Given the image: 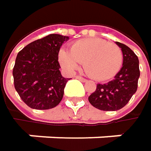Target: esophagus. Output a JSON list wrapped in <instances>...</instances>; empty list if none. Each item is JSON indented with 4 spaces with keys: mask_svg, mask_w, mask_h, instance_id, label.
I'll return each instance as SVG.
<instances>
[{
    "mask_svg": "<svg viewBox=\"0 0 151 151\" xmlns=\"http://www.w3.org/2000/svg\"><path fill=\"white\" fill-rule=\"evenodd\" d=\"M76 78L79 79V80L82 81V82H86V81H87L86 78H82V77H80V76H76Z\"/></svg>",
    "mask_w": 151,
    "mask_h": 151,
    "instance_id": "esophagus-1",
    "label": "esophagus"
}]
</instances>
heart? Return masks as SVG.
I'll list each match as a JSON object with an SVG mask.
<instances>
[{
    "label": "heart",
    "instance_id": "heart-1",
    "mask_svg": "<svg viewBox=\"0 0 151 151\" xmlns=\"http://www.w3.org/2000/svg\"><path fill=\"white\" fill-rule=\"evenodd\" d=\"M59 62L63 68L73 72L83 62L86 73L92 78L104 81L112 78L123 63L122 49L101 38H86L73 43L70 50H61Z\"/></svg>",
    "mask_w": 151,
    "mask_h": 151
}]
</instances>
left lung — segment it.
Segmentation results:
<instances>
[{
	"instance_id": "obj_1",
	"label": "left lung",
	"mask_w": 151,
	"mask_h": 151,
	"mask_svg": "<svg viewBox=\"0 0 151 151\" xmlns=\"http://www.w3.org/2000/svg\"><path fill=\"white\" fill-rule=\"evenodd\" d=\"M123 53L122 67L114 78L106 84H97L96 90L88 97L91 105L103 111H116L128 104L137 90L140 77L139 60L127 45L116 42Z\"/></svg>"
}]
</instances>
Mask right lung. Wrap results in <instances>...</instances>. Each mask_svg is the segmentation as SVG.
Segmentation results:
<instances>
[{
  "label": "right lung",
  "mask_w": 151,
  "mask_h": 151,
  "mask_svg": "<svg viewBox=\"0 0 151 151\" xmlns=\"http://www.w3.org/2000/svg\"><path fill=\"white\" fill-rule=\"evenodd\" d=\"M69 37L50 34L37 39L18 52L14 69V85L22 101L34 109L55 107L62 101L70 78L59 71L58 52Z\"/></svg>",
  "instance_id": "obj_1"
}]
</instances>
